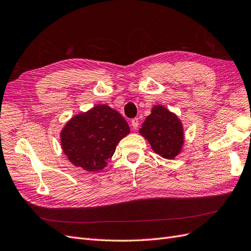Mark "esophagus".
Returning a JSON list of instances; mask_svg holds the SVG:
<instances>
[{
	"label": "esophagus",
	"mask_w": 251,
	"mask_h": 251,
	"mask_svg": "<svg viewBox=\"0 0 251 251\" xmlns=\"http://www.w3.org/2000/svg\"><path fill=\"white\" fill-rule=\"evenodd\" d=\"M140 125V121H139V118H133L131 120V126L133 129H136L137 127H139Z\"/></svg>",
	"instance_id": "34e87169"
}]
</instances>
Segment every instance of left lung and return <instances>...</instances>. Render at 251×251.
Listing matches in <instances>:
<instances>
[{
	"label": "left lung",
	"instance_id": "obj_1",
	"mask_svg": "<svg viewBox=\"0 0 251 251\" xmlns=\"http://www.w3.org/2000/svg\"><path fill=\"white\" fill-rule=\"evenodd\" d=\"M140 133L146 137L157 154L168 159L178 154L183 143L180 121L163 106L152 108L151 115L146 118L140 129Z\"/></svg>",
	"mask_w": 251,
	"mask_h": 251
}]
</instances>
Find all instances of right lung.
<instances>
[{
	"mask_svg": "<svg viewBox=\"0 0 251 251\" xmlns=\"http://www.w3.org/2000/svg\"><path fill=\"white\" fill-rule=\"evenodd\" d=\"M130 129L125 119L107 105H97L75 116L63 128L61 146L73 165L100 171L114 155L118 143Z\"/></svg>",
	"mask_w": 251,
	"mask_h": 251,
	"instance_id": "right-lung-1",
	"label": "right lung"
}]
</instances>
